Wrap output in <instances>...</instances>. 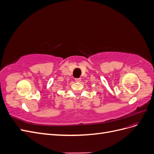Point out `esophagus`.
I'll use <instances>...</instances> for the list:
<instances>
[{"instance_id":"obj_1","label":"esophagus","mask_w":154,"mask_h":154,"mask_svg":"<svg viewBox=\"0 0 154 154\" xmlns=\"http://www.w3.org/2000/svg\"><path fill=\"white\" fill-rule=\"evenodd\" d=\"M75 81H76V82H81V78H76V79H75Z\"/></svg>"}]
</instances>
